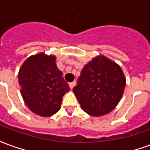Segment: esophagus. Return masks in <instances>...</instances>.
I'll return each instance as SVG.
<instances>
[{"mask_svg":"<svg viewBox=\"0 0 150 150\" xmlns=\"http://www.w3.org/2000/svg\"><path fill=\"white\" fill-rule=\"evenodd\" d=\"M75 84H76V82L75 81H73V82H71V83H69V87H70V88H71V89H72V88L75 87Z\"/></svg>","mask_w":150,"mask_h":150,"instance_id":"34e87169","label":"esophagus"}]
</instances>
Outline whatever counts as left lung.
<instances>
[{"label": "left lung", "mask_w": 150, "mask_h": 150, "mask_svg": "<svg viewBox=\"0 0 150 150\" xmlns=\"http://www.w3.org/2000/svg\"><path fill=\"white\" fill-rule=\"evenodd\" d=\"M125 83L120 66L100 55L84 66L73 91L86 112L100 116L110 112L117 105Z\"/></svg>", "instance_id": "left-lung-1"}]
</instances>
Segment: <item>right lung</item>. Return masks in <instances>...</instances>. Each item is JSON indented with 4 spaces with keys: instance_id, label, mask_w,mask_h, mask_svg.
Instances as JSON below:
<instances>
[{
    "instance_id": "right-lung-1",
    "label": "right lung",
    "mask_w": 150,
    "mask_h": 150,
    "mask_svg": "<svg viewBox=\"0 0 150 150\" xmlns=\"http://www.w3.org/2000/svg\"><path fill=\"white\" fill-rule=\"evenodd\" d=\"M55 59L43 53L31 56L18 73L25 103L33 112L43 117L52 116L60 109L62 96L70 90Z\"/></svg>"
}]
</instances>
